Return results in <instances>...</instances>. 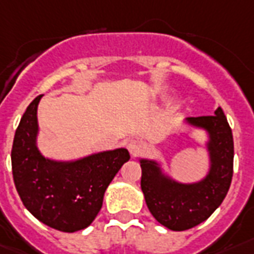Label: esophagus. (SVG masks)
I'll use <instances>...</instances> for the list:
<instances>
[{
    "instance_id": "obj_1",
    "label": "esophagus",
    "mask_w": 254,
    "mask_h": 254,
    "mask_svg": "<svg viewBox=\"0 0 254 254\" xmlns=\"http://www.w3.org/2000/svg\"><path fill=\"white\" fill-rule=\"evenodd\" d=\"M127 148H128L131 158H137L141 154V151H143V145H141V143L139 140H131L128 143V145H127Z\"/></svg>"
}]
</instances>
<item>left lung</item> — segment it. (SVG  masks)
Masks as SVG:
<instances>
[{
	"label": "left lung",
	"instance_id": "obj_1",
	"mask_svg": "<svg viewBox=\"0 0 254 254\" xmlns=\"http://www.w3.org/2000/svg\"><path fill=\"white\" fill-rule=\"evenodd\" d=\"M184 125L201 131L207 139V174L196 182H180L159 159L140 158L141 192L149 212L171 231L196 227L220 207L231 187L233 175V136L221 107L212 117L187 118Z\"/></svg>",
	"mask_w": 254,
	"mask_h": 254
}]
</instances>
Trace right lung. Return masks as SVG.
Instances as JSON below:
<instances>
[{"label":"right lung","instance_id":"1","mask_svg":"<svg viewBox=\"0 0 254 254\" xmlns=\"http://www.w3.org/2000/svg\"><path fill=\"white\" fill-rule=\"evenodd\" d=\"M37 96L23 114L11 148L13 179L26 209L47 227L72 232L87 228L102 208L105 192L129 160L126 148L71 160L47 158L38 148Z\"/></svg>","mask_w":254,"mask_h":254}]
</instances>
